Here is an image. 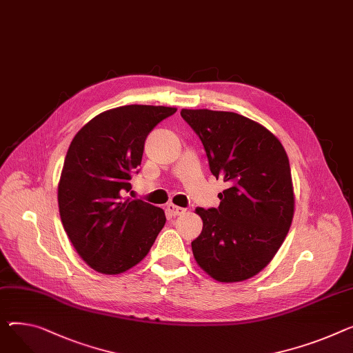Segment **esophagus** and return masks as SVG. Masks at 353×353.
I'll return each instance as SVG.
<instances>
[{
    "mask_svg": "<svg viewBox=\"0 0 353 353\" xmlns=\"http://www.w3.org/2000/svg\"><path fill=\"white\" fill-rule=\"evenodd\" d=\"M168 211H169V214L170 216H173V217H176V216H181V214H184L185 213V208H183V207H179V205H174L173 203H170V204H168Z\"/></svg>",
    "mask_w": 353,
    "mask_h": 353,
    "instance_id": "obj_1",
    "label": "esophagus"
}]
</instances>
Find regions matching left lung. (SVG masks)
<instances>
[{
  "instance_id": "left-lung-1",
  "label": "left lung",
  "mask_w": 353,
  "mask_h": 353,
  "mask_svg": "<svg viewBox=\"0 0 353 353\" xmlns=\"http://www.w3.org/2000/svg\"><path fill=\"white\" fill-rule=\"evenodd\" d=\"M180 114L199 134L211 173L230 185L219 194V208H196L203 230L192 243L194 260L219 283L252 278L271 263L294 219L287 152L274 133L243 114L210 109Z\"/></svg>"
}]
</instances>
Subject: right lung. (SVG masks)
I'll list each match as a JSON object with an SVG mask.
<instances>
[{
    "mask_svg": "<svg viewBox=\"0 0 353 353\" xmlns=\"http://www.w3.org/2000/svg\"><path fill=\"white\" fill-rule=\"evenodd\" d=\"M176 110L150 105L109 109L69 145L58 183L61 221L79 256L101 274L137 265L166 223L160 207L123 196L142 163L148 134Z\"/></svg>",
    "mask_w": 353,
    "mask_h": 353,
    "instance_id": "1",
    "label": "right lung"
}]
</instances>
